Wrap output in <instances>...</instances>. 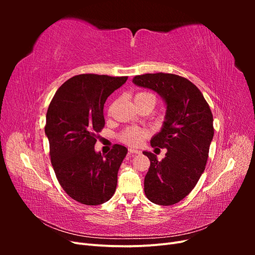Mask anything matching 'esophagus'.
<instances>
[{
    "label": "esophagus",
    "mask_w": 255,
    "mask_h": 255,
    "mask_svg": "<svg viewBox=\"0 0 255 255\" xmlns=\"http://www.w3.org/2000/svg\"><path fill=\"white\" fill-rule=\"evenodd\" d=\"M140 153V151L139 150H136V149H128V154H130V155H132V154H139Z\"/></svg>",
    "instance_id": "34e87169"
}]
</instances>
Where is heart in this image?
<instances>
[{
  "instance_id": "heart-1",
  "label": "heart",
  "mask_w": 255,
  "mask_h": 255,
  "mask_svg": "<svg viewBox=\"0 0 255 255\" xmlns=\"http://www.w3.org/2000/svg\"><path fill=\"white\" fill-rule=\"evenodd\" d=\"M145 100L152 101L154 104L156 102L155 96L150 94V92H138V94H136L135 101H145ZM146 135H148V133H146L145 130L132 128L126 129L125 132L122 133L121 140L129 145H138L144 139Z\"/></svg>"
}]
</instances>
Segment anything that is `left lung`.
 <instances>
[{
  "label": "left lung",
  "instance_id": "obj_1",
  "mask_svg": "<svg viewBox=\"0 0 255 255\" xmlns=\"http://www.w3.org/2000/svg\"><path fill=\"white\" fill-rule=\"evenodd\" d=\"M133 83L155 91L166 105L163 126L150 142L167 153L158 160L143 151L151 161L144 194L155 204H175L194 189L205 169L214 137L211 109L196 85L180 75L148 73L136 75Z\"/></svg>",
  "mask_w": 255,
  "mask_h": 255
}]
</instances>
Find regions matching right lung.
<instances>
[{"label":"right lung","instance_id":"right-lung-1","mask_svg":"<svg viewBox=\"0 0 255 255\" xmlns=\"http://www.w3.org/2000/svg\"><path fill=\"white\" fill-rule=\"evenodd\" d=\"M127 80L128 76L76 75L61 85L50 103L44 132L51 163L60 186L80 203L102 204L117 187L118 170L128 149L115 144L102 155L95 144L96 134L105 125L106 99Z\"/></svg>","mask_w":255,"mask_h":255}]
</instances>
